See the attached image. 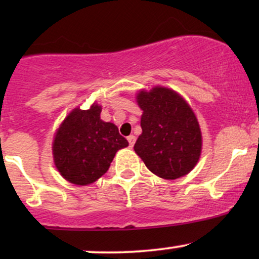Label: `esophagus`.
I'll return each mask as SVG.
<instances>
[{"label": "esophagus", "mask_w": 259, "mask_h": 259, "mask_svg": "<svg viewBox=\"0 0 259 259\" xmlns=\"http://www.w3.org/2000/svg\"><path fill=\"white\" fill-rule=\"evenodd\" d=\"M135 136L134 135H130V136H127V141H129V146L130 147H133L134 146V144H135Z\"/></svg>", "instance_id": "34e87169"}]
</instances>
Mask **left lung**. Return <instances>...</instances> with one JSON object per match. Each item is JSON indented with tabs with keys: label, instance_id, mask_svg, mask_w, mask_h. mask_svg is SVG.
<instances>
[{
	"label": "left lung",
	"instance_id": "left-lung-1",
	"mask_svg": "<svg viewBox=\"0 0 259 259\" xmlns=\"http://www.w3.org/2000/svg\"><path fill=\"white\" fill-rule=\"evenodd\" d=\"M142 109V134L134 150L157 177L174 180L197 164L202 135L191 107L178 92L156 86L136 96Z\"/></svg>",
	"mask_w": 259,
	"mask_h": 259
}]
</instances>
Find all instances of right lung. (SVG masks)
I'll return each instance as SVG.
<instances>
[{"mask_svg":"<svg viewBox=\"0 0 259 259\" xmlns=\"http://www.w3.org/2000/svg\"><path fill=\"white\" fill-rule=\"evenodd\" d=\"M101 106L73 109L53 140V159L62 177L75 185H89L108 170L115 153L129 142L113 123L101 119Z\"/></svg>","mask_w":259,"mask_h":259,"instance_id":"1","label":"right lung"}]
</instances>
